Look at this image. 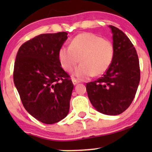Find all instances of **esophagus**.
<instances>
[{
  "label": "esophagus",
  "instance_id": "34e87169",
  "mask_svg": "<svg viewBox=\"0 0 152 152\" xmlns=\"http://www.w3.org/2000/svg\"><path fill=\"white\" fill-rule=\"evenodd\" d=\"M72 82H73V85H77L78 83H79V82H80V81L78 80L77 79H75V78H73V79H72Z\"/></svg>",
  "mask_w": 152,
  "mask_h": 152
}]
</instances>
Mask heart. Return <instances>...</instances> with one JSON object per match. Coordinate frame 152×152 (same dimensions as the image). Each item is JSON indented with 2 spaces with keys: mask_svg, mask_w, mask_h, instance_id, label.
<instances>
[{
  "mask_svg": "<svg viewBox=\"0 0 152 152\" xmlns=\"http://www.w3.org/2000/svg\"><path fill=\"white\" fill-rule=\"evenodd\" d=\"M115 55L113 43L93 33L79 34L70 41V45L60 48L58 59L61 67L70 73L79 62L73 75L80 80L104 74L113 62Z\"/></svg>",
  "mask_w": 152,
  "mask_h": 152,
  "instance_id": "b5f03b06",
  "label": "heart"
}]
</instances>
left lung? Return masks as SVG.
<instances>
[{
  "label": "left lung",
  "mask_w": 152,
  "mask_h": 152,
  "mask_svg": "<svg viewBox=\"0 0 152 152\" xmlns=\"http://www.w3.org/2000/svg\"><path fill=\"white\" fill-rule=\"evenodd\" d=\"M113 34L115 55L102 77L86 85L88 98L100 113L117 115L132 102L140 79L136 49L128 37L119 28L109 26Z\"/></svg>",
  "instance_id": "8db88e82"
}]
</instances>
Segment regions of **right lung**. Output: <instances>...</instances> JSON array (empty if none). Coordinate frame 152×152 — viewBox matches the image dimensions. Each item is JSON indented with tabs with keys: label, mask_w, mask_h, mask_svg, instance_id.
<instances>
[{
	"label": "right lung",
	"mask_w": 152,
	"mask_h": 152,
	"mask_svg": "<svg viewBox=\"0 0 152 152\" xmlns=\"http://www.w3.org/2000/svg\"><path fill=\"white\" fill-rule=\"evenodd\" d=\"M67 38L65 31L39 34L17 53L14 83L24 108L44 124L57 123L68 114L73 85L58 59Z\"/></svg>",
	"instance_id": "add662e5"
}]
</instances>
